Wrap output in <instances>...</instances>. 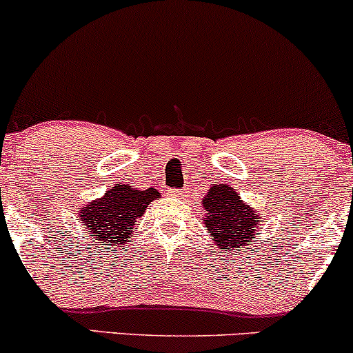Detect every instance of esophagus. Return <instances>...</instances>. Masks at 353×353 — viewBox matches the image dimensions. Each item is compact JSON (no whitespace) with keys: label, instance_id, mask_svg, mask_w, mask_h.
Returning a JSON list of instances; mask_svg holds the SVG:
<instances>
[{"label":"esophagus","instance_id":"34e87169","mask_svg":"<svg viewBox=\"0 0 353 353\" xmlns=\"http://www.w3.org/2000/svg\"><path fill=\"white\" fill-rule=\"evenodd\" d=\"M184 194H185L184 189H172L171 190V196H174V197H184Z\"/></svg>","mask_w":353,"mask_h":353}]
</instances>
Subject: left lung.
I'll use <instances>...</instances> for the list:
<instances>
[{
	"label": "left lung",
	"mask_w": 353,
	"mask_h": 353,
	"mask_svg": "<svg viewBox=\"0 0 353 353\" xmlns=\"http://www.w3.org/2000/svg\"><path fill=\"white\" fill-rule=\"evenodd\" d=\"M202 208L205 229L219 249L237 250L252 244L261 216L241 199L236 189L225 184L212 185L202 199Z\"/></svg>",
	"instance_id": "1"
}]
</instances>
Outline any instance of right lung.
<instances>
[{
    "mask_svg": "<svg viewBox=\"0 0 353 353\" xmlns=\"http://www.w3.org/2000/svg\"><path fill=\"white\" fill-rule=\"evenodd\" d=\"M154 199H159L157 189L137 190L129 184H116L81 209L78 217L88 234L94 236L96 245H124Z\"/></svg>",
    "mask_w": 353,
    "mask_h": 353,
    "instance_id": "1",
    "label": "right lung"
}]
</instances>
